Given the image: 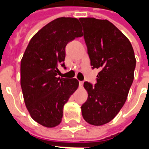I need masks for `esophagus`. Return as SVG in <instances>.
<instances>
[{"instance_id": "obj_1", "label": "esophagus", "mask_w": 149, "mask_h": 149, "mask_svg": "<svg viewBox=\"0 0 149 149\" xmlns=\"http://www.w3.org/2000/svg\"><path fill=\"white\" fill-rule=\"evenodd\" d=\"M83 84H84V82H83V81H79V85H80V87H83Z\"/></svg>"}]
</instances>
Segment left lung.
<instances>
[{"instance_id":"left-lung-1","label":"left lung","mask_w":149,"mask_h":149,"mask_svg":"<svg viewBox=\"0 0 149 149\" xmlns=\"http://www.w3.org/2000/svg\"><path fill=\"white\" fill-rule=\"evenodd\" d=\"M93 68H98L97 83L85 81L88 99L82 116L90 125H103L117 115L127 100L134 79L136 58L127 37L108 20L80 18Z\"/></svg>"}]
</instances>
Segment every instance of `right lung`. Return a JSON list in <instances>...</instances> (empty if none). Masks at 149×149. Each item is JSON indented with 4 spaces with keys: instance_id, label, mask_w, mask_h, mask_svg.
Here are the masks:
<instances>
[{
    "instance_id": "obj_1",
    "label": "right lung",
    "mask_w": 149,
    "mask_h": 149,
    "mask_svg": "<svg viewBox=\"0 0 149 149\" xmlns=\"http://www.w3.org/2000/svg\"><path fill=\"white\" fill-rule=\"evenodd\" d=\"M83 36L77 18L60 17L34 35L21 61V85L31 117L47 128L61 121L63 108L77 90L76 78L57 77L58 67L65 68V47Z\"/></svg>"
}]
</instances>
